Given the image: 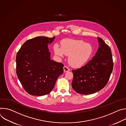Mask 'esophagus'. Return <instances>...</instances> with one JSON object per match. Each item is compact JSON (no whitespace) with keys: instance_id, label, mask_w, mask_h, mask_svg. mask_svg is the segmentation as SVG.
Listing matches in <instances>:
<instances>
[{"instance_id":"34e87169","label":"esophagus","mask_w":126,"mask_h":126,"mask_svg":"<svg viewBox=\"0 0 126 126\" xmlns=\"http://www.w3.org/2000/svg\"><path fill=\"white\" fill-rule=\"evenodd\" d=\"M63 71H64V72H67L68 71H70V68H69L68 67L65 65L63 67Z\"/></svg>"}]
</instances>
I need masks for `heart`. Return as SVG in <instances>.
<instances>
[{
	"mask_svg": "<svg viewBox=\"0 0 126 126\" xmlns=\"http://www.w3.org/2000/svg\"><path fill=\"white\" fill-rule=\"evenodd\" d=\"M55 54L63 58L68 55V61L71 66L79 67L85 64L93 52L92 46L80 40L65 39L62 42V47L58 45L53 47Z\"/></svg>",
	"mask_w": 126,
	"mask_h": 126,
	"instance_id": "heart-1",
	"label": "heart"
}]
</instances>
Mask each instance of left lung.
<instances>
[{
    "label": "left lung",
    "instance_id": "obj_1",
    "mask_svg": "<svg viewBox=\"0 0 126 126\" xmlns=\"http://www.w3.org/2000/svg\"><path fill=\"white\" fill-rule=\"evenodd\" d=\"M99 47L93 59L86 65L73 69L72 85L78 93L89 94L103 89L107 85L113 69L111 49L101 38Z\"/></svg>",
    "mask_w": 126,
    "mask_h": 126
}]
</instances>
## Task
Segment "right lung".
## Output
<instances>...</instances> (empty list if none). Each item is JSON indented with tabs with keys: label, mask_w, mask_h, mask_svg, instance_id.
Masks as SVG:
<instances>
[{
	"label": "right lung",
	"mask_w": 126,
	"mask_h": 126,
	"mask_svg": "<svg viewBox=\"0 0 126 126\" xmlns=\"http://www.w3.org/2000/svg\"><path fill=\"white\" fill-rule=\"evenodd\" d=\"M54 38L38 36L27 40L17 53V76L23 89L31 95L49 93L63 73L64 65L50 60L48 44Z\"/></svg>",
	"instance_id": "1"
}]
</instances>
